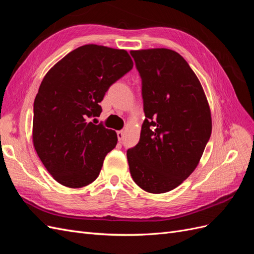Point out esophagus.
<instances>
[{"label":"esophagus","instance_id":"esophagus-1","mask_svg":"<svg viewBox=\"0 0 254 254\" xmlns=\"http://www.w3.org/2000/svg\"><path fill=\"white\" fill-rule=\"evenodd\" d=\"M118 139H119V141H122L123 139H124V131H123V130L118 131Z\"/></svg>","mask_w":254,"mask_h":254}]
</instances>
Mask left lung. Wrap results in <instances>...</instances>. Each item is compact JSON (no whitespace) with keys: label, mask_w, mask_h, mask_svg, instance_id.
<instances>
[{"label":"left lung","mask_w":254,"mask_h":254,"mask_svg":"<svg viewBox=\"0 0 254 254\" xmlns=\"http://www.w3.org/2000/svg\"><path fill=\"white\" fill-rule=\"evenodd\" d=\"M142 78L145 121L127 150L133 181L151 194L176 189L195 171L212 132L203 88L184 58L168 49L130 52Z\"/></svg>","instance_id":"obj_1"}]
</instances>
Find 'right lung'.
I'll use <instances>...</instances> for the list:
<instances>
[{"label": "right lung", "instance_id": "right-lung-1", "mask_svg": "<svg viewBox=\"0 0 254 254\" xmlns=\"http://www.w3.org/2000/svg\"><path fill=\"white\" fill-rule=\"evenodd\" d=\"M132 66L125 50L86 44L45 74L34 103L33 143L58 183L78 189L98 177L118 135L88 119L99 117L107 90Z\"/></svg>", "mask_w": 254, "mask_h": 254}]
</instances>
